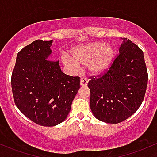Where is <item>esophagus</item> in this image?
<instances>
[{"instance_id": "esophagus-1", "label": "esophagus", "mask_w": 157, "mask_h": 157, "mask_svg": "<svg viewBox=\"0 0 157 157\" xmlns=\"http://www.w3.org/2000/svg\"><path fill=\"white\" fill-rule=\"evenodd\" d=\"M88 84V80L86 77H81L80 78V86H86Z\"/></svg>"}]
</instances>
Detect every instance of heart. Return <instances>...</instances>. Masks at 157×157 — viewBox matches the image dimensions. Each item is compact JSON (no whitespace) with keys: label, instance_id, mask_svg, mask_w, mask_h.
<instances>
[{"label":"heart","instance_id":"heart-1","mask_svg":"<svg viewBox=\"0 0 157 157\" xmlns=\"http://www.w3.org/2000/svg\"><path fill=\"white\" fill-rule=\"evenodd\" d=\"M114 56L113 46L104 42H93L74 48L71 52V57L63 56L62 61L72 71H78L80 66L87 65L89 73L98 76L109 69Z\"/></svg>","mask_w":157,"mask_h":157}]
</instances>
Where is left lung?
Instances as JSON below:
<instances>
[{
	"instance_id": "left-lung-1",
	"label": "left lung",
	"mask_w": 157,
	"mask_h": 157,
	"mask_svg": "<svg viewBox=\"0 0 157 157\" xmlns=\"http://www.w3.org/2000/svg\"><path fill=\"white\" fill-rule=\"evenodd\" d=\"M109 69L91 79L90 108L101 121L118 124L136 113L142 104L147 89V67L139 46L127 38Z\"/></svg>"
}]
</instances>
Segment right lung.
I'll use <instances>...</instances> for the list:
<instances>
[{
  "label": "right lung",
  "instance_id": "add662e5",
  "mask_svg": "<svg viewBox=\"0 0 157 157\" xmlns=\"http://www.w3.org/2000/svg\"><path fill=\"white\" fill-rule=\"evenodd\" d=\"M53 40L34 41L18 53L11 85L18 109L34 123L53 127L65 121L80 88V77L63 73L49 59Z\"/></svg>",
  "mask_w": 157,
  "mask_h": 157
}]
</instances>
